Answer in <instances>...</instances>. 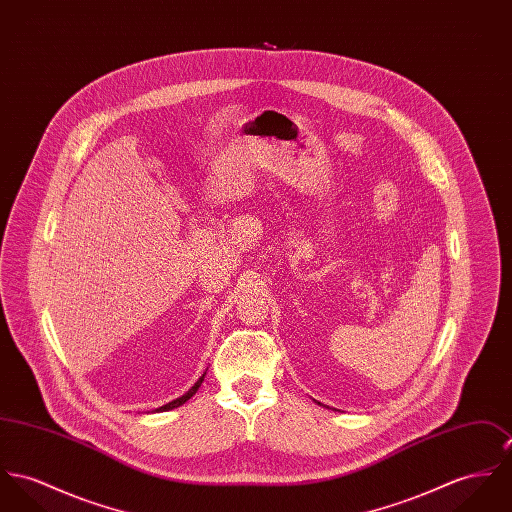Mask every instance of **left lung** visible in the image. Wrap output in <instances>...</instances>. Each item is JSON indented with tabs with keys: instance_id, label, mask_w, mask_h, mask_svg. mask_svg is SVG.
<instances>
[{
	"instance_id": "8db88e82",
	"label": "left lung",
	"mask_w": 512,
	"mask_h": 512,
	"mask_svg": "<svg viewBox=\"0 0 512 512\" xmlns=\"http://www.w3.org/2000/svg\"><path fill=\"white\" fill-rule=\"evenodd\" d=\"M315 403H317V405H321V403H319V401H315Z\"/></svg>"
}]
</instances>
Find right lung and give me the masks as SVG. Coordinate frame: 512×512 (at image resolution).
<instances>
[{
	"label": "right lung",
	"mask_w": 512,
	"mask_h": 512,
	"mask_svg": "<svg viewBox=\"0 0 512 512\" xmlns=\"http://www.w3.org/2000/svg\"><path fill=\"white\" fill-rule=\"evenodd\" d=\"M204 376H206V372H204V374L198 378L197 382H195V386H193V388H191L187 394L181 395V397H177V399H173V401H169V403H165V405H161V407H158L156 411H158V413H161V411H171V409H175V407L183 405L185 401H189L193 395L197 394L198 388H200V384L204 382Z\"/></svg>",
	"instance_id": "add662e5"
}]
</instances>
